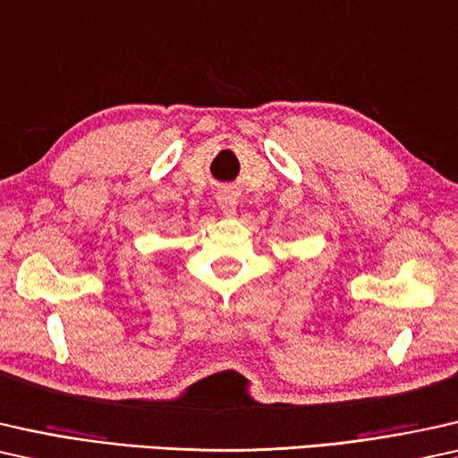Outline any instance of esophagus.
I'll return each mask as SVG.
<instances>
[{
	"label": "esophagus",
	"mask_w": 458,
	"mask_h": 458,
	"mask_svg": "<svg viewBox=\"0 0 458 458\" xmlns=\"http://www.w3.org/2000/svg\"><path fill=\"white\" fill-rule=\"evenodd\" d=\"M217 205H220L224 216H234L236 214V205H238V197L234 195V191H220V192H217Z\"/></svg>",
	"instance_id": "obj_1"
}]
</instances>
